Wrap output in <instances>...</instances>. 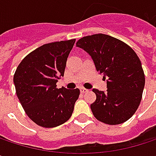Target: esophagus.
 <instances>
[{
	"mask_svg": "<svg viewBox=\"0 0 156 156\" xmlns=\"http://www.w3.org/2000/svg\"><path fill=\"white\" fill-rule=\"evenodd\" d=\"M88 91V89H87V88H85V87H80V92L81 93H86V92H87Z\"/></svg>",
	"mask_w": 156,
	"mask_h": 156,
	"instance_id": "1",
	"label": "esophagus"
}]
</instances>
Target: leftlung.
Here are the masks:
<instances>
[{
    "label": "left lung",
    "mask_w": 156,
    "mask_h": 156,
    "mask_svg": "<svg viewBox=\"0 0 156 156\" xmlns=\"http://www.w3.org/2000/svg\"><path fill=\"white\" fill-rule=\"evenodd\" d=\"M77 47L91 57L97 71L107 78V91L92 89L97 96L90 105L94 116L108 125L127 121L140 105L145 81L136 53L120 40L101 33L83 37Z\"/></svg>",
    "instance_id": "1"
}]
</instances>
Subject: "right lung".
Segmentation results:
<instances>
[{
  "label": "right lung",
  "instance_id": "right-lung-1",
  "mask_svg": "<svg viewBox=\"0 0 156 156\" xmlns=\"http://www.w3.org/2000/svg\"><path fill=\"white\" fill-rule=\"evenodd\" d=\"M76 40L44 44L27 55L13 77L17 97L28 115L42 127L67 122L74 110L79 89L57 88L64 76L68 57Z\"/></svg>",
  "mask_w": 156,
  "mask_h": 156
}]
</instances>
